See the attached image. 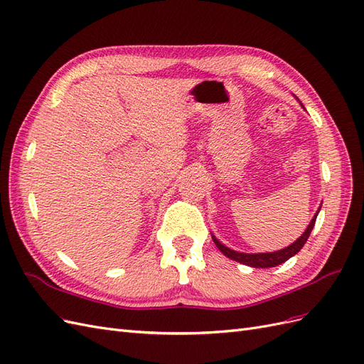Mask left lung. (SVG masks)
<instances>
[{
	"mask_svg": "<svg viewBox=\"0 0 364 364\" xmlns=\"http://www.w3.org/2000/svg\"><path fill=\"white\" fill-rule=\"evenodd\" d=\"M302 107H304V106H302ZM318 211H321V206H318L317 213H316L314 217L311 218L310 225L306 226L305 232H304L299 238H297V240L294 241V243H291L290 246L284 247V249H281V250L264 252V253H245V252H238V250H234V249H230V247L225 246V245L222 243V241H218V240L215 238V235H213V234H211V237H213V240H214L215 246L220 249V252H222L225 257H228V258H230V259H234V261H237V262L245 264V266H249V267H255V269L274 267V266H279V264H282V262H285L287 259H290L291 257H294L296 253L304 247V245L306 243V240H308V237H310L311 230H313V228H314V223H316V218H317Z\"/></svg>",
	"mask_w": 364,
	"mask_h": 364,
	"instance_id": "1",
	"label": "left lung"
}]
</instances>
